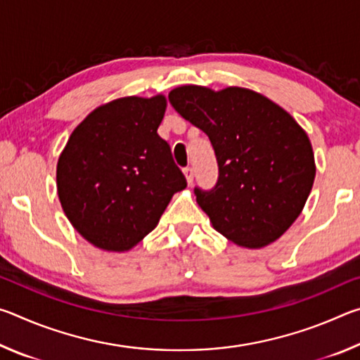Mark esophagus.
<instances>
[{
    "label": "esophagus",
    "mask_w": 360,
    "mask_h": 360,
    "mask_svg": "<svg viewBox=\"0 0 360 360\" xmlns=\"http://www.w3.org/2000/svg\"><path fill=\"white\" fill-rule=\"evenodd\" d=\"M182 172H184V174H186L187 184L192 186V182H193V169H192V167H186L184 169H182Z\"/></svg>",
    "instance_id": "1"
}]
</instances>
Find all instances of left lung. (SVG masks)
<instances>
[{
	"mask_svg": "<svg viewBox=\"0 0 360 360\" xmlns=\"http://www.w3.org/2000/svg\"><path fill=\"white\" fill-rule=\"evenodd\" d=\"M168 100L208 135L219 176L195 197L212 227L246 248L278 240L300 216L316 167L311 143L289 112L252 90L182 85Z\"/></svg>",
	"mask_w": 360,
	"mask_h": 360,
	"instance_id": "obj_1",
	"label": "left lung"
}]
</instances>
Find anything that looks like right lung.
Returning <instances> with one entry per match:
<instances>
[{
	"label": "right lung",
	"instance_id": "1",
	"mask_svg": "<svg viewBox=\"0 0 360 360\" xmlns=\"http://www.w3.org/2000/svg\"><path fill=\"white\" fill-rule=\"evenodd\" d=\"M165 96H125L90 112L66 143L57 191L66 217L94 246L129 251L155 229L184 174L157 129Z\"/></svg>",
	"mask_w": 360,
	"mask_h": 360
}]
</instances>
